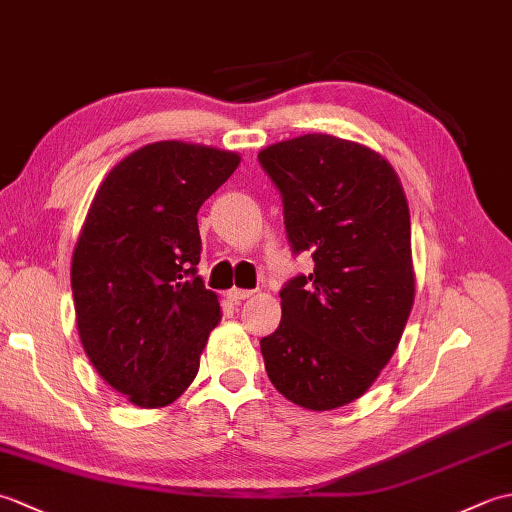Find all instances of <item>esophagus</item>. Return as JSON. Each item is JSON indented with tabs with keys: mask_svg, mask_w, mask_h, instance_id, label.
<instances>
[{
	"mask_svg": "<svg viewBox=\"0 0 512 512\" xmlns=\"http://www.w3.org/2000/svg\"><path fill=\"white\" fill-rule=\"evenodd\" d=\"M226 297L231 299V301H235V303H239V301H244V299H248V297H253V290L233 288V290H228V292H226Z\"/></svg>",
	"mask_w": 512,
	"mask_h": 512,
	"instance_id": "1",
	"label": "esophagus"
}]
</instances>
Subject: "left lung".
Returning <instances> with one entry per match:
<instances>
[{"label": "left lung", "instance_id": "left-lung-1", "mask_svg": "<svg viewBox=\"0 0 512 512\" xmlns=\"http://www.w3.org/2000/svg\"><path fill=\"white\" fill-rule=\"evenodd\" d=\"M284 200L295 253L314 270L279 292L262 339L270 383L310 411L361 398L394 356L416 297L405 191L385 156L354 140L303 134L259 151Z\"/></svg>", "mask_w": 512, "mask_h": 512}]
</instances>
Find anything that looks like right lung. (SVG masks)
I'll list each match as a JSON object with an SVG mask.
<instances>
[{
    "instance_id": "right-lung-1",
    "label": "right lung",
    "mask_w": 512,
    "mask_h": 512,
    "mask_svg": "<svg viewBox=\"0 0 512 512\" xmlns=\"http://www.w3.org/2000/svg\"><path fill=\"white\" fill-rule=\"evenodd\" d=\"M235 151L160 140L107 173L72 253L81 345L136 407L171 405L198 376L220 301L198 275V211L239 167Z\"/></svg>"
}]
</instances>
